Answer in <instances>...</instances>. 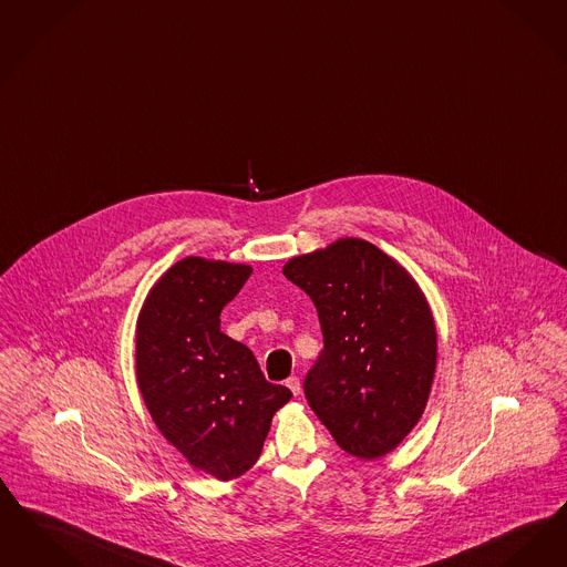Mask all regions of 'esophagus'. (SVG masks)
Segmentation results:
<instances>
[{
  "label": "esophagus",
  "instance_id": "obj_1",
  "mask_svg": "<svg viewBox=\"0 0 567 567\" xmlns=\"http://www.w3.org/2000/svg\"><path fill=\"white\" fill-rule=\"evenodd\" d=\"M287 388L293 392L295 396L301 392V382H299V378L297 375H291L289 380H287Z\"/></svg>",
  "mask_w": 567,
  "mask_h": 567
}]
</instances>
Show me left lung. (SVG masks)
Here are the masks:
<instances>
[{
	"label": "left lung",
	"instance_id": "1",
	"mask_svg": "<svg viewBox=\"0 0 567 567\" xmlns=\"http://www.w3.org/2000/svg\"><path fill=\"white\" fill-rule=\"evenodd\" d=\"M285 276L310 295L322 352L303 380L308 405L343 452H392L426 408L436 331L426 297L394 259L359 238L295 257Z\"/></svg>",
	"mask_w": 567,
	"mask_h": 567
}]
</instances>
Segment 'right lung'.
I'll return each mask as SVG.
<instances>
[{
    "instance_id": "1",
    "label": "right lung",
    "mask_w": 567,
    "mask_h": 567,
    "mask_svg": "<svg viewBox=\"0 0 567 567\" xmlns=\"http://www.w3.org/2000/svg\"><path fill=\"white\" fill-rule=\"evenodd\" d=\"M249 276L240 264L182 259L152 289L136 327V382L156 426L219 481L259 460L274 413L293 396L221 333V310Z\"/></svg>"
}]
</instances>
